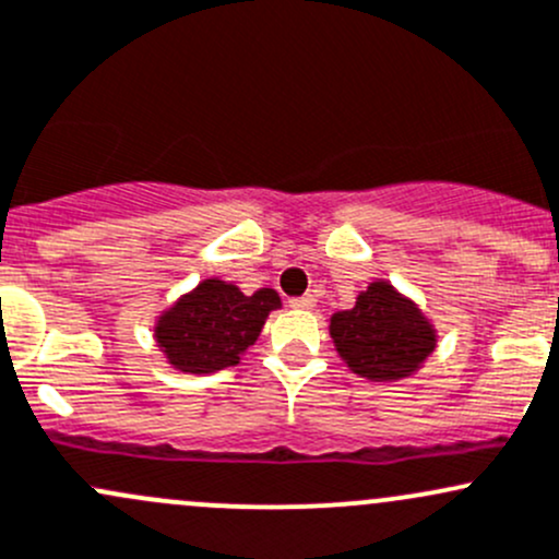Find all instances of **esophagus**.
<instances>
[{"instance_id":"1","label":"esophagus","mask_w":559,"mask_h":559,"mask_svg":"<svg viewBox=\"0 0 559 559\" xmlns=\"http://www.w3.org/2000/svg\"><path fill=\"white\" fill-rule=\"evenodd\" d=\"M289 305H292V308H297V310H313L316 308V295L310 292V295L295 297V299H289Z\"/></svg>"}]
</instances>
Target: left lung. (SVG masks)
<instances>
[{"instance_id": "8db88e82", "label": "left lung", "mask_w": 559, "mask_h": 559, "mask_svg": "<svg viewBox=\"0 0 559 559\" xmlns=\"http://www.w3.org/2000/svg\"><path fill=\"white\" fill-rule=\"evenodd\" d=\"M329 334L343 361L369 380H402L437 348V332L413 299L374 281L350 310L332 316Z\"/></svg>"}]
</instances>
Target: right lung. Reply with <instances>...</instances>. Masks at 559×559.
Returning <instances> with one entry per match:
<instances>
[{
  "label": "right lung",
  "instance_id": "obj_1",
  "mask_svg": "<svg viewBox=\"0 0 559 559\" xmlns=\"http://www.w3.org/2000/svg\"><path fill=\"white\" fill-rule=\"evenodd\" d=\"M275 308H281L278 292L243 295L227 281L205 278L157 319L155 340L171 367L209 374L235 367Z\"/></svg>",
  "mask_w": 559,
  "mask_h": 559
}]
</instances>
